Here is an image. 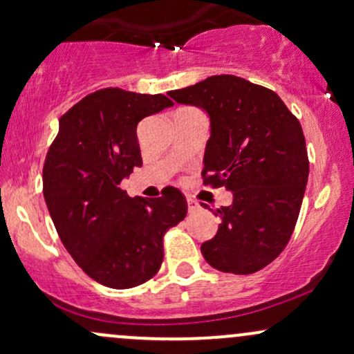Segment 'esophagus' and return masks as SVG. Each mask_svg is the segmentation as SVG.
Wrapping results in <instances>:
<instances>
[{
    "label": "esophagus",
    "instance_id": "obj_1",
    "mask_svg": "<svg viewBox=\"0 0 354 354\" xmlns=\"http://www.w3.org/2000/svg\"><path fill=\"white\" fill-rule=\"evenodd\" d=\"M200 209V203L196 200H193V198H188V211L189 213H194V211Z\"/></svg>",
    "mask_w": 354,
    "mask_h": 354
}]
</instances>
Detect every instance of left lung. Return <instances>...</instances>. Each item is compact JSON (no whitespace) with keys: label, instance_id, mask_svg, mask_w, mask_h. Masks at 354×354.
I'll list each match as a JSON object with an SVG mask.
<instances>
[{"label":"left lung","instance_id":"obj_1","mask_svg":"<svg viewBox=\"0 0 354 354\" xmlns=\"http://www.w3.org/2000/svg\"><path fill=\"white\" fill-rule=\"evenodd\" d=\"M209 116L203 183L233 191L216 209L218 233L201 245L214 270L251 274L290 241L306 189L310 161L301 124L274 91L233 75L209 76L168 93Z\"/></svg>","mask_w":354,"mask_h":354}]
</instances>
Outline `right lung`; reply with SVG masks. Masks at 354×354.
Returning a JSON list of instances; mask_svg holds the SVG:
<instances>
[{"label": "right lung", "mask_w": 354, "mask_h": 354, "mask_svg": "<svg viewBox=\"0 0 354 354\" xmlns=\"http://www.w3.org/2000/svg\"><path fill=\"white\" fill-rule=\"evenodd\" d=\"M173 101L104 88L59 120L43 166V194L55 228L76 265L115 290L151 279L163 263V236L188 205L168 186L160 198L128 196L120 183L143 165L136 126Z\"/></svg>", "instance_id": "1"}]
</instances>
